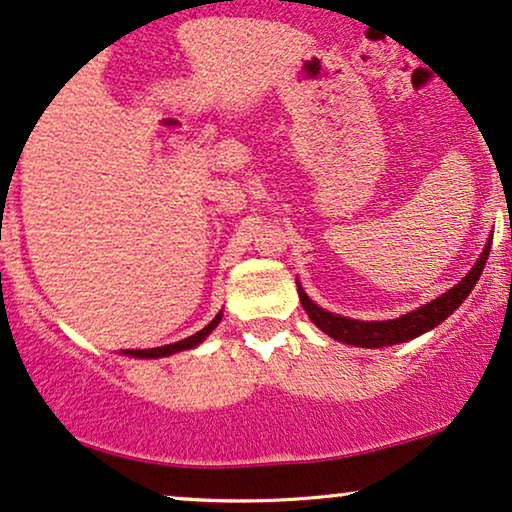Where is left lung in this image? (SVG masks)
<instances>
[{
	"instance_id": "obj_1",
	"label": "left lung",
	"mask_w": 512,
	"mask_h": 512,
	"mask_svg": "<svg viewBox=\"0 0 512 512\" xmlns=\"http://www.w3.org/2000/svg\"><path fill=\"white\" fill-rule=\"evenodd\" d=\"M491 250V238L484 245L480 260H477L475 267L468 276L463 278L458 286H454L449 293H444L437 300H432L425 307L416 309V312H409L399 319L392 321H359V319H347V316H338L326 312V309L316 307V304L304 295V290L297 286V293H300V302L304 307V312L309 314L316 326L321 328L323 333L331 335L333 340L345 342V345H354V347H387V345H397V342H406L418 338V335L428 333L430 328H435L442 323L446 316L454 314L458 307H461L465 297L472 293L475 283L480 281L484 264H487Z\"/></svg>"
}]
</instances>
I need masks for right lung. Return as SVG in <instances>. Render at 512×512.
<instances>
[{
	"label": "right lung",
	"mask_w": 512,
	"mask_h": 512,
	"mask_svg": "<svg viewBox=\"0 0 512 512\" xmlns=\"http://www.w3.org/2000/svg\"><path fill=\"white\" fill-rule=\"evenodd\" d=\"M222 321V312H219L215 319H212L208 326L203 328V331H198L196 335H191V338L186 340H179V342H172V345H165V347H153V349H125V354H129V357H137V359H158V357H170V354L174 352H181V349H191L196 347L203 342L208 335L215 331L217 323Z\"/></svg>",
	"instance_id": "1"
}]
</instances>
